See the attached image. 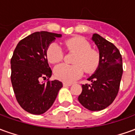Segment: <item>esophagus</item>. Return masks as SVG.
Masks as SVG:
<instances>
[{
  "mask_svg": "<svg viewBox=\"0 0 135 135\" xmlns=\"http://www.w3.org/2000/svg\"><path fill=\"white\" fill-rule=\"evenodd\" d=\"M63 85H64V87H69V86H71V83L64 82V83H63Z\"/></svg>",
  "mask_w": 135,
  "mask_h": 135,
  "instance_id": "1",
  "label": "esophagus"
}]
</instances>
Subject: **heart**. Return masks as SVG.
I'll return each instance as SVG.
<instances>
[{
	"label": "heart",
	"mask_w": 135,
	"mask_h": 135,
	"mask_svg": "<svg viewBox=\"0 0 135 135\" xmlns=\"http://www.w3.org/2000/svg\"><path fill=\"white\" fill-rule=\"evenodd\" d=\"M66 49L76 53L74 60V65L61 64L54 68V75L61 81L72 82L81 77L84 69L87 73H92L98 67L100 61V53L91 49V44L82 37H74L64 42ZM48 61L56 64L64 58V51L57 42L50 43L46 50Z\"/></svg>",
	"instance_id": "obj_1"
}]
</instances>
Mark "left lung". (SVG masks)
<instances>
[{
  "mask_svg": "<svg viewBox=\"0 0 135 135\" xmlns=\"http://www.w3.org/2000/svg\"><path fill=\"white\" fill-rule=\"evenodd\" d=\"M99 50L100 61L95 73L88 78L91 85H82L79 103L92 111L101 110L110 105L119 93L123 74L122 55L119 49L98 34L92 37Z\"/></svg>",
  "mask_w": 135,
  "mask_h": 135,
  "instance_id": "obj_1",
  "label": "left lung"
}]
</instances>
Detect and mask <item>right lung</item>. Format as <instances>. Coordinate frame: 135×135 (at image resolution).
<instances>
[{"mask_svg": "<svg viewBox=\"0 0 135 135\" xmlns=\"http://www.w3.org/2000/svg\"><path fill=\"white\" fill-rule=\"evenodd\" d=\"M61 34L36 32L22 39L11 59V80L16 100L28 113L40 115L50 108L63 87L59 80L50 81L52 71L47 63L48 45ZM41 78L47 83L39 82Z\"/></svg>", "mask_w": 135, "mask_h": 135, "instance_id": "obj_1", "label": "right lung"}]
</instances>
